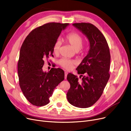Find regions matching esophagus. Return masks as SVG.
I'll list each match as a JSON object with an SVG mask.
<instances>
[{"label":"esophagus","instance_id":"obj_1","mask_svg":"<svg viewBox=\"0 0 131 131\" xmlns=\"http://www.w3.org/2000/svg\"><path fill=\"white\" fill-rule=\"evenodd\" d=\"M67 74H68V72H64V78H65V79L67 78Z\"/></svg>","mask_w":131,"mask_h":131}]
</instances>
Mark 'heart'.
Masks as SVG:
<instances>
[{"label": "heart", "instance_id": "obj_1", "mask_svg": "<svg viewBox=\"0 0 131 131\" xmlns=\"http://www.w3.org/2000/svg\"><path fill=\"white\" fill-rule=\"evenodd\" d=\"M66 40L69 43L73 49L78 52L83 45V39L82 37L79 34L74 32H72L68 34L65 38ZM61 45L60 41L58 40L54 43L53 46V52L54 54H57L60 51V48ZM74 62L66 59H62L60 60V65L67 70H69L72 68Z\"/></svg>", "mask_w": 131, "mask_h": 131}]
</instances>
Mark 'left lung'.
<instances>
[{"instance_id":"left-lung-1","label":"left lung","mask_w":131,"mask_h":131,"mask_svg":"<svg viewBox=\"0 0 131 131\" xmlns=\"http://www.w3.org/2000/svg\"><path fill=\"white\" fill-rule=\"evenodd\" d=\"M72 26L88 38L90 49L76 69L78 74H84L80 75L82 79L79 81L73 74H68L67 79L70 88L67 97L73 106L86 108L98 100L108 83L110 77V51L105 37L94 25L79 23Z\"/></svg>"}]
</instances>
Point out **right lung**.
Here are the masks:
<instances>
[{
  "mask_svg": "<svg viewBox=\"0 0 131 131\" xmlns=\"http://www.w3.org/2000/svg\"><path fill=\"white\" fill-rule=\"evenodd\" d=\"M68 23H48L33 30L20 49L17 70L19 84L24 96L34 105L41 107L49 102L54 89L64 79L60 68L42 70L44 60L53 56V46Z\"/></svg>",
  "mask_w": 131,
  "mask_h": 131,
  "instance_id": "1",
  "label": "right lung"
}]
</instances>
